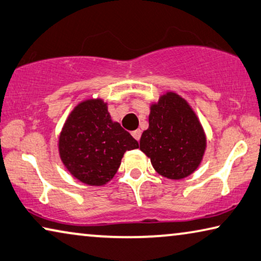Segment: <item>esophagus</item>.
<instances>
[{
    "label": "esophagus",
    "instance_id": "esophagus-1",
    "mask_svg": "<svg viewBox=\"0 0 261 261\" xmlns=\"http://www.w3.org/2000/svg\"><path fill=\"white\" fill-rule=\"evenodd\" d=\"M131 135L134 136V138H135V139L139 140V139H140V136H142V130H140V129H137V130L132 131V132H131Z\"/></svg>",
    "mask_w": 261,
    "mask_h": 261
}]
</instances>
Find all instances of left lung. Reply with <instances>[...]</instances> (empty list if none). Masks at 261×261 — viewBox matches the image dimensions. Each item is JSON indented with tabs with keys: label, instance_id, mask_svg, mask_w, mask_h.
Segmentation results:
<instances>
[{
	"label": "left lung",
	"instance_id": "obj_1",
	"mask_svg": "<svg viewBox=\"0 0 261 261\" xmlns=\"http://www.w3.org/2000/svg\"><path fill=\"white\" fill-rule=\"evenodd\" d=\"M140 151L155 172L181 180L200 166L206 148L203 126L189 103L168 90L150 105L148 127L140 137Z\"/></svg>",
	"mask_w": 261,
	"mask_h": 261
}]
</instances>
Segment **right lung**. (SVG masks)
<instances>
[{"label":"right lung","instance_id":"right-lung-1","mask_svg":"<svg viewBox=\"0 0 261 261\" xmlns=\"http://www.w3.org/2000/svg\"><path fill=\"white\" fill-rule=\"evenodd\" d=\"M138 147L137 140L111 119L108 103L100 97L74 107L58 140L60 159L69 174L97 187L115 176L124 153Z\"/></svg>","mask_w":261,"mask_h":261}]
</instances>
